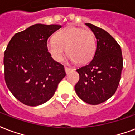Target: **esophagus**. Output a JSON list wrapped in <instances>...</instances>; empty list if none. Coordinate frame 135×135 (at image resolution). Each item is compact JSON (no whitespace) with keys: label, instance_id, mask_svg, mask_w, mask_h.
Wrapping results in <instances>:
<instances>
[{"label":"esophagus","instance_id":"34e87169","mask_svg":"<svg viewBox=\"0 0 135 135\" xmlns=\"http://www.w3.org/2000/svg\"><path fill=\"white\" fill-rule=\"evenodd\" d=\"M64 69H65V71H66V74H67V73H69L70 71H72V70H73L72 69L67 67V66H65V67H64Z\"/></svg>","mask_w":135,"mask_h":135}]
</instances>
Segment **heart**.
I'll list each match as a JSON object with an SVG mask.
<instances>
[{
  "label": "heart",
  "mask_w": 135,
  "mask_h": 135,
  "mask_svg": "<svg viewBox=\"0 0 135 135\" xmlns=\"http://www.w3.org/2000/svg\"><path fill=\"white\" fill-rule=\"evenodd\" d=\"M96 42L90 30L68 26L57 32L47 42V51L54 60L60 62L65 55L77 64L89 62L95 54Z\"/></svg>",
  "instance_id": "heart-1"
}]
</instances>
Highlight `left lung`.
<instances>
[{
	"label": "left lung",
	"mask_w": 135,
	"mask_h": 135,
	"mask_svg": "<svg viewBox=\"0 0 135 135\" xmlns=\"http://www.w3.org/2000/svg\"><path fill=\"white\" fill-rule=\"evenodd\" d=\"M86 25L97 40L96 50L91 61L76 69L79 81L75 90L82 100L98 105L112 97L118 88L123 67L122 51L106 31L90 23Z\"/></svg>",
	"instance_id": "left-lung-1"
}]
</instances>
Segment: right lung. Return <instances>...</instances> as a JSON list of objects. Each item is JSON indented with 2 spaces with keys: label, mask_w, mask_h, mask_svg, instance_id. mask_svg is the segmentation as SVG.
<instances>
[{
  "label": "right lung",
  "mask_w": 135,
  "mask_h": 135,
  "mask_svg": "<svg viewBox=\"0 0 135 135\" xmlns=\"http://www.w3.org/2000/svg\"><path fill=\"white\" fill-rule=\"evenodd\" d=\"M35 24L17 32L4 53V76L8 89L23 104L37 106L49 100L66 76L64 67L47 51L48 38L61 28Z\"/></svg>",
  "instance_id": "1"
}]
</instances>
